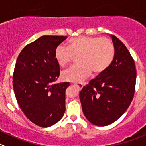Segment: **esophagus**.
I'll return each mask as SVG.
<instances>
[{
  "label": "esophagus",
  "instance_id": "34e87169",
  "mask_svg": "<svg viewBox=\"0 0 146 146\" xmlns=\"http://www.w3.org/2000/svg\"><path fill=\"white\" fill-rule=\"evenodd\" d=\"M73 84H74V86H76V88H78V91L81 90V88H82L83 86H83V84H81V83H74Z\"/></svg>",
  "mask_w": 146,
  "mask_h": 146
}]
</instances>
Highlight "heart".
Segmentation results:
<instances>
[{
    "mask_svg": "<svg viewBox=\"0 0 146 146\" xmlns=\"http://www.w3.org/2000/svg\"><path fill=\"white\" fill-rule=\"evenodd\" d=\"M115 54L114 45L107 37L79 36L67 42V47L59 45L54 50V58L60 67L66 66L78 57V65L62 73L64 81L78 82L92 73L100 74L112 62Z\"/></svg>",
    "mask_w": 146,
    "mask_h": 146,
    "instance_id": "obj_1",
    "label": "heart"
}]
</instances>
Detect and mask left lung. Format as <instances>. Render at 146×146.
Here are the masks:
<instances>
[{
    "instance_id": "obj_1",
    "label": "left lung",
    "mask_w": 146,
    "mask_h": 146,
    "mask_svg": "<svg viewBox=\"0 0 146 146\" xmlns=\"http://www.w3.org/2000/svg\"><path fill=\"white\" fill-rule=\"evenodd\" d=\"M110 36L115 49L112 62L79 94L84 115L97 126H107L117 120L130 106L135 89L134 60L117 36Z\"/></svg>"
}]
</instances>
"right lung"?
Segmentation results:
<instances>
[{
  "label": "right lung",
  "mask_w": 146,
  "mask_h": 146,
  "mask_svg": "<svg viewBox=\"0 0 146 146\" xmlns=\"http://www.w3.org/2000/svg\"><path fill=\"white\" fill-rule=\"evenodd\" d=\"M66 38L41 36L21 50L15 65L13 87L18 104L31 122L42 127L59 122L65 111L70 84H54L60 76L54 50Z\"/></svg>",
  "instance_id": "obj_1"
}]
</instances>
